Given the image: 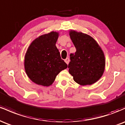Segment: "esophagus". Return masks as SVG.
I'll return each mask as SVG.
<instances>
[{
    "label": "esophagus",
    "mask_w": 125,
    "mask_h": 125,
    "mask_svg": "<svg viewBox=\"0 0 125 125\" xmlns=\"http://www.w3.org/2000/svg\"><path fill=\"white\" fill-rule=\"evenodd\" d=\"M69 59L68 58H67L66 59H64V62H65L66 63L68 64H69Z\"/></svg>",
    "instance_id": "obj_1"
}]
</instances>
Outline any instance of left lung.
Returning a JSON list of instances; mask_svg holds the SVG:
<instances>
[{
    "instance_id": "8db88e82",
    "label": "left lung",
    "mask_w": 125,
    "mask_h": 125,
    "mask_svg": "<svg viewBox=\"0 0 125 125\" xmlns=\"http://www.w3.org/2000/svg\"><path fill=\"white\" fill-rule=\"evenodd\" d=\"M69 35L76 51L70 54L69 72L81 85L94 83L103 75L105 67L104 53L92 37L74 31Z\"/></svg>"
}]
</instances>
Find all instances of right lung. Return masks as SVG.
Instances as JSON below:
<instances>
[{
  "label": "right lung",
  "mask_w": 125,
  "mask_h": 125,
  "mask_svg": "<svg viewBox=\"0 0 125 125\" xmlns=\"http://www.w3.org/2000/svg\"><path fill=\"white\" fill-rule=\"evenodd\" d=\"M58 37L56 31L40 36L27 50L24 62L25 72L36 84L43 86L51 85L56 76L67 67L56 46Z\"/></svg>",
  "instance_id": "right-lung-1"
}]
</instances>
